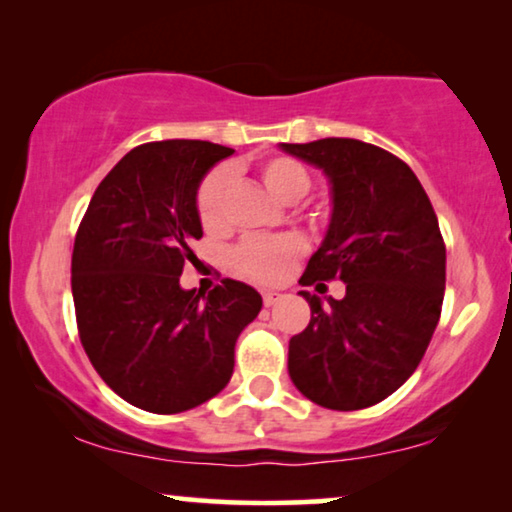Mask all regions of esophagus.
<instances>
[{
    "mask_svg": "<svg viewBox=\"0 0 512 512\" xmlns=\"http://www.w3.org/2000/svg\"><path fill=\"white\" fill-rule=\"evenodd\" d=\"M282 298H284V293H279V291H263V305L265 307L277 305Z\"/></svg>",
    "mask_w": 512,
    "mask_h": 512,
    "instance_id": "esophagus-1",
    "label": "esophagus"
}]
</instances>
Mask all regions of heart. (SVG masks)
Listing matches in <instances>:
<instances>
[{
	"label": "heart",
	"instance_id": "1",
	"mask_svg": "<svg viewBox=\"0 0 512 512\" xmlns=\"http://www.w3.org/2000/svg\"><path fill=\"white\" fill-rule=\"evenodd\" d=\"M258 177L279 202H296L310 188V172L296 158L272 156L258 167ZM233 184V172L228 167H216L202 179L195 195L198 219L207 233H219L228 223V191ZM303 254V242L296 235L249 237L230 251V265L237 275L254 282H279L291 268V263Z\"/></svg>",
	"mask_w": 512,
	"mask_h": 512
}]
</instances>
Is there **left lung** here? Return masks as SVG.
Masks as SVG:
<instances>
[{
	"instance_id": "left-lung-1",
	"label": "left lung",
	"mask_w": 512,
	"mask_h": 512,
	"mask_svg": "<svg viewBox=\"0 0 512 512\" xmlns=\"http://www.w3.org/2000/svg\"><path fill=\"white\" fill-rule=\"evenodd\" d=\"M279 149L331 184V223L300 284H347L345 298L326 303L300 291L312 317L289 342V375L321 408H370L415 373L438 326L445 242L436 212L415 172L380 146L326 137Z\"/></svg>"
}]
</instances>
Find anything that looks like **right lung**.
<instances>
[{"label":"right lung","instance_id":"add662e5","mask_svg":"<svg viewBox=\"0 0 512 512\" xmlns=\"http://www.w3.org/2000/svg\"><path fill=\"white\" fill-rule=\"evenodd\" d=\"M233 149L200 139L137 146L90 200L72 254L81 345L123 401L156 415L202 405L230 382L235 342L258 317L261 293L223 279L181 289L202 237L195 195Z\"/></svg>","mask_w":512,"mask_h":512}]
</instances>
